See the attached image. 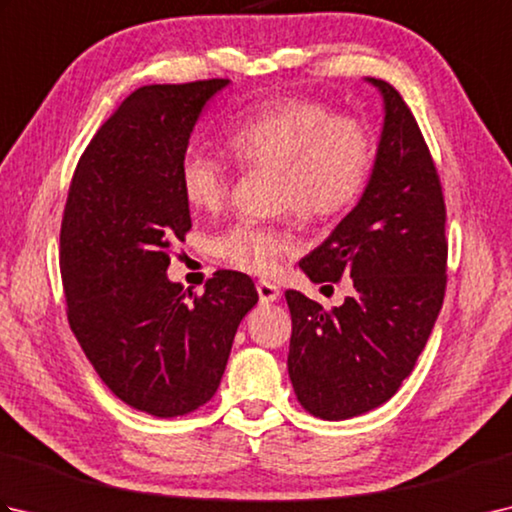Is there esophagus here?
Returning <instances> with one entry per match:
<instances>
[{
  "label": "esophagus",
  "mask_w": 512,
  "mask_h": 512,
  "mask_svg": "<svg viewBox=\"0 0 512 512\" xmlns=\"http://www.w3.org/2000/svg\"><path fill=\"white\" fill-rule=\"evenodd\" d=\"M257 295L262 303H273L281 297V290L275 284H270V281L262 279V281H257Z\"/></svg>",
  "instance_id": "34e87169"
}]
</instances>
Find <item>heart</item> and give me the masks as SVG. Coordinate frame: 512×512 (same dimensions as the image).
Segmentation results:
<instances>
[{"mask_svg":"<svg viewBox=\"0 0 512 512\" xmlns=\"http://www.w3.org/2000/svg\"><path fill=\"white\" fill-rule=\"evenodd\" d=\"M226 147L244 169H273L275 209L319 226L350 213L372 176L376 147L363 123L336 116L328 103L306 96H279L228 127ZM178 182L191 209H222L231 191L224 160L200 149L180 158ZM213 250L235 270L270 275L295 250L281 226L237 222L215 237Z\"/></svg>","mask_w":512,"mask_h":512,"instance_id":"obj_1","label":"heart"}]
</instances>
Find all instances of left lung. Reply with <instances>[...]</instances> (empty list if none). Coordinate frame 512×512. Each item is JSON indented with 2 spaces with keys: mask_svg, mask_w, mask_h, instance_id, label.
<instances>
[{
  "mask_svg": "<svg viewBox=\"0 0 512 512\" xmlns=\"http://www.w3.org/2000/svg\"><path fill=\"white\" fill-rule=\"evenodd\" d=\"M385 99V125L361 202L301 259L314 284L352 277L343 306L288 290V374L297 400L323 420H347L396 394L436 325L447 290V206L436 162L394 85L369 79Z\"/></svg>",
  "mask_w": 512,
  "mask_h": 512,
  "instance_id": "1",
  "label": "left lung"
}]
</instances>
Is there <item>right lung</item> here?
<instances>
[{"instance_id": "1", "label": "right lung", "mask_w": 512, "mask_h": 512, "mask_svg": "<svg viewBox=\"0 0 512 512\" xmlns=\"http://www.w3.org/2000/svg\"><path fill=\"white\" fill-rule=\"evenodd\" d=\"M228 79L145 85L107 118L74 169L61 220L68 321L96 374L156 418L200 409L220 387L253 279L217 270L202 295L171 284V244L191 228L180 158Z\"/></svg>"}]
</instances>
